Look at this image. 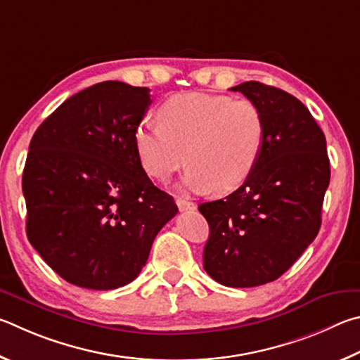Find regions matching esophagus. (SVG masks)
<instances>
[{
	"mask_svg": "<svg viewBox=\"0 0 360 360\" xmlns=\"http://www.w3.org/2000/svg\"><path fill=\"white\" fill-rule=\"evenodd\" d=\"M176 205H179L180 212H191V210H196V204L190 202V200H186V199H181V198H176Z\"/></svg>",
	"mask_w": 360,
	"mask_h": 360,
	"instance_id": "obj_1",
	"label": "esophagus"
}]
</instances>
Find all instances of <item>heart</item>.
Masks as SVG:
<instances>
[{
  "mask_svg": "<svg viewBox=\"0 0 360 360\" xmlns=\"http://www.w3.org/2000/svg\"><path fill=\"white\" fill-rule=\"evenodd\" d=\"M160 123L143 120L136 150L150 176L166 181L191 164L184 186L194 193H229L248 180L259 161L266 123L250 99L185 93L158 110Z\"/></svg>",
  "mask_w": 360,
  "mask_h": 360,
  "instance_id": "b5f03b06",
  "label": "heart"
}]
</instances>
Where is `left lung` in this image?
<instances>
[{"label":"left lung","instance_id":"obj_1","mask_svg":"<svg viewBox=\"0 0 360 360\" xmlns=\"http://www.w3.org/2000/svg\"><path fill=\"white\" fill-rule=\"evenodd\" d=\"M231 90L259 107L266 132L248 180L199 205L210 228L204 269L224 286L253 288L280 278L318 236L330 162L324 132L297 98L255 80Z\"/></svg>","mask_w":360,"mask_h":360}]
</instances>
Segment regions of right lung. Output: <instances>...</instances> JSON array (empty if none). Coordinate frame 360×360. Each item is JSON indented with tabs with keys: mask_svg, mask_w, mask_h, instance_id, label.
Returning <instances> with one entry per match:
<instances>
[{
	"mask_svg": "<svg viewBox=\"0 0 360 360\" xmlns=\"http://www.w3.org/2000/svg\"><path fill=\"white\" fill-rule=\"evenodd\" d=\"M147 86L101 82L66 99L36 129L23 169L27 236L71 285L107 291L141 274L179 209L139 160Z\"/></svg>",
	"mask_w": 360,
	"mask_h": 360,
	"instance_id": "right-lung-1",
	"label": "right lung"
}]
</instances>
